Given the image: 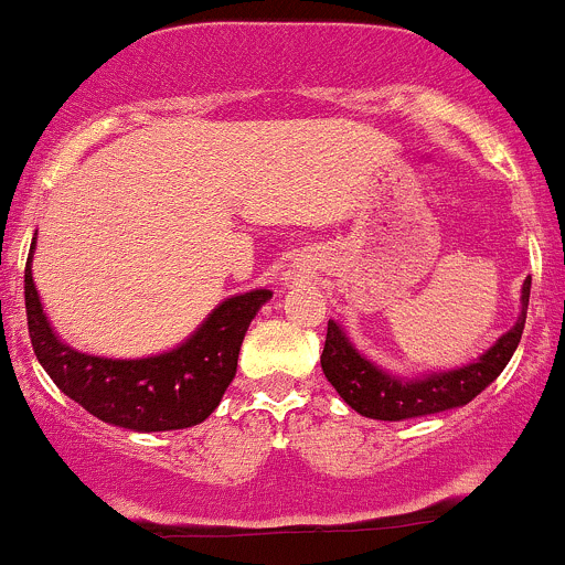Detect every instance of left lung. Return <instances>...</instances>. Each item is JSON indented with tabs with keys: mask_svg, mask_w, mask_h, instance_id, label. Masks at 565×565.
Masks as SVG:
<instances>
[{
	"mask_svg": "<svg viewBox=\"0 0 565 565\" xmlns=\"http://www.w3.org/2000/svg\"><path fill=\"white\" fill-rule=\"evenodd\" d=\"M530 277L522 285V312L505 334L494 340L478 360L454 371L423 373V376H398L356 351L345 329L329 321L327 343H323L321 367L327 382L338 390L340 398L371 420H412V417L437 415V412L467 406L475 395L483 393L511 362L519 340H522L524 318H527Z\"/></svg>",
	"mask_w": 565,
	"mask_h": 565,
	"instance_id": "left-lung-1",
	"label": "left lung"
}]
</instances>
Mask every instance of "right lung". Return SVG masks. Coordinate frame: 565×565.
<instances>
[{"label":"right lung","mask_w":565,"mask_h":565,"mask_svg":"<svg viewBox=\"0 0 565 565\" xmlns=\"http://www.w3.org/2000/svg\"><path fill=\"white\" fill-rule=\"evenodd\" d=\"M32 253L35 242L24 269V301L38 362L93 417L139 434L192 428L220 406L236 376L244 334L271 299L266 288L231 296L175 349L137 360H111L71 349L57 338L32 280Z\"/></svg>","instance_id":"1"}]
</instances>
